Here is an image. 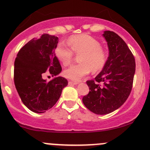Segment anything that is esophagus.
<instances>
[{
	"label": "esophagus",
	"mask_w": 150,
	"mask_h": 150,
	"mask_svg": "<svg viewBox=\"0 0 150 150\" xmlns=\"http://www.w3.org/2000/svg\"><path fill=\"white\" fill-rule=\"evenodd\" d=\"M77 84H78V82H75V81H69V85H77Z\"/></svg>",
	"instance_id": "1"
}]
</instances>
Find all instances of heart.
<instances>
[{"label":"heart","instance_id":"b5f03b06","mask_svg":"<svg viewBox=\"0 0 150 150\" xmlns=\"http://www.w3.org/2000/svg\"><path fill=\"white\" fill-rule=\"evenodd\" d=\"M69 48L64 42L56 46L54 52L57 59L64 65L72 62L74 54H80L78 60L81 63L70 66L64 71L66 78L79 81L90 72L100 71L105 65L107 54L101 47L99 40L88 35H74L68 39Z\"/></svg>","mask_w":150,"mask_h":150}]
</instances>
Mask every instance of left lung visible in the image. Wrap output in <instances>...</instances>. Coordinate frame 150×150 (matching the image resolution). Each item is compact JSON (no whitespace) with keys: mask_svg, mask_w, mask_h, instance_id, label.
Here are the masks:
<instances>
[{"mask_svg":"<svg viewBox=\"0 0 150 150\" xmlns=\"http://www.w3.org/2000/svg\"><path fill=\"white\" fill-rule=\"evenodd\" d=\"M109 57L94 80L86 81L89 93L83 98L84 105L96 115L117 110L127 100L132 89L135 59L126 43L115 33L104 31Z\"/></svg>","mask_w":150,"mask_h":150,"instance_id":"left-lung-1","label":"left lung"}]
</instances>
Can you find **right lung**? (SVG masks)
Here are the masks:
<instances>
[{
    "mask_svg": "<svg viewBox=\"0 0 150 150\" xmlns=\"http://www.w3.org/2000/svg\"><path fill=\"white\" fill-rule=\"evenodd\" d=\"M58 41V37L45 33L26 43L15 59V87L22 103L35 113H43L51 109L68 84L67 79L61 76L49 82L42 78L46 71L53 77L62 72L54 52Z\"/></svg>",
    "mask_w": 150,
    "mask_h": 150,
    "instance_id": "add662e5",
    "label": "right lung"
}]
</instances>
